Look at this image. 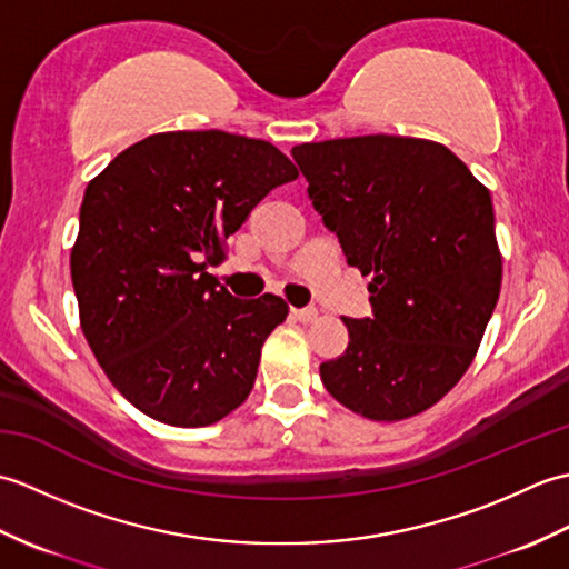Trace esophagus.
Masks as SVG:
<instances>
[{"label":"esophagus","instance_id":"obj_1","mask_svg":"<svg viewBox=\"0 0 569 569\" xmlns=\"http://www.w3.org/2000/svg\"><path fill=\"white\" fill-rule=\"evenodd\" d=\"M296 312V318L300 320V322H316L318 320V308H298V310H293Z\"/></svg>","mask_w":569,"mask_h":569}]
</instances>
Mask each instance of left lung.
Returning a JSON list of instances; mask_svg holds the SVG:
<instances>
[{"label":"left lung","mask_w":569,"mask_h":569,"mask_svg":"<svg viewBox=\"0 0 569 569\" xmlns=\"http://www.w3.org/2000/svg\"><path fill=\"white\" fill-rule=\"evenodd\" d=\"M291 156L347 263L371 276V318H345L349 345L320 365L325 389L371 420L416 416L462 379L497 308L489 190L428 139H330Z\"/></svg>","instance_id":"left-lung-1"}]
</instances>
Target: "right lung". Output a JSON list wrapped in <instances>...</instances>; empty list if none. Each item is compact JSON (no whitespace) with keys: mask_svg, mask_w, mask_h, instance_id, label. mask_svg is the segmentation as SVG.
Listing matches in <instances>:
<instances>
[{"mask_svg":"<svg viewBox=\"0 0 569 569\" xmlns=\"http://www.w3.org/2000/svg\"><path fill=\"white\" fill-rule=\"evenodd\" d=\"M296 178L273 143L208 129L147 137L88 183L70 253L82 332L141 413L202 428L247 401L288 306L234 298L210 269L251 210Z\"/></svg>","mask_w":569,"mask_h":569,"instance_id":"1","label":"right lung"}]
</instances>
